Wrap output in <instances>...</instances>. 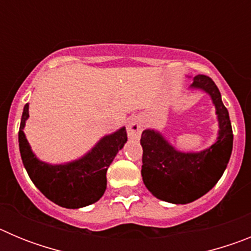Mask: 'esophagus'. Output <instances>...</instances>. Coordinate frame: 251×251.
<instances>
[{
	"label": "esophagus",
	"instance_id": "1",
	"mask_svg": "<svg viewBox=\"0 0 251 251\" xmlns=\"http://www.w3.org/2000/svg\"><path fill=\"white\" fill-rule=\"evenodd\" d=\"M143 130V119L139 115H134L127 124V133L129 139H138Z\"/></svg>",
	"mask_w": 251,
	"mask_h": 251
}]
</instances>
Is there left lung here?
I'll use <instances>...</instances> for the list:
<instances>
[{"label": "left lung", "mask_w": 251, "mask_h": 251, "mask_svg": "<svg viewBox=\"0 0 251 251\" xmlns=\"http://www.w3.org/2000/svg\"><path fill=\"white\" fill-rule=\"evenodd\" d=\"M188 89L201 90L211 98L219 124L216 141L199 152H182L153 128L143 130L141 137L143 183L153 196L175 205L207 194L221 178L232 152L231 122L216 84L206 75H197Z\"/></svg>", "instance_id": "left-lung-1"}]
</instances>
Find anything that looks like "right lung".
Segmentation results:
<instances>
[{"instance_id": "1", "label": "right lung", "mask_w": 251, "mask_h": 251, "mask_svg": "<svg viewBox=\"0 0 251 251\" xmlns=\"http://www.w3.org/2000/svg\"><path fill=\"white\" fill-rule=\"evenodd\" d=\"M28 103L24 106L19 146L24 167L40 192L56 205L80 208L97 202L105 192L106 171L127 142L126 127L101 137L92 150L70 162L49 163L36 156L25 136Z\"/></svg>"}]
</instances>
